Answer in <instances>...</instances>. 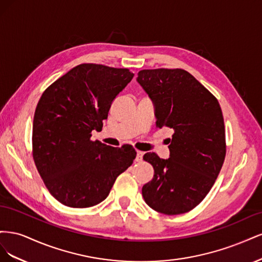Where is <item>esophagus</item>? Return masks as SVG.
Listing matches in <instances>:
<instances>
[{"mask_svg":"<svg viewBox=\"0 0 262 262\" xmlns=\"http://www.w3.org/2000/svg\"><path fill=\"white\" fill-rule=\"evenodd\" d=\"M143 155H144V153L143 152H141V150H138L137 152V162H141L142 160H143Z\"/></svg>","mask_w":262,"mask_h":262,"instance_id":"obj_1","label":"esophagus"}]
</instances>
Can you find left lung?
<instances>
[{
	"mask_svg": "<svg viewBox=\"0 0 262 262\" xmlns=\"http://www.w3.org/2000/svg\"><path fill=\"white\" fill-rule=\"evenodd\" d=\"M137 81L154 102L157 128L173 130L168 160L156 153L143 156L154 177L142 195L149 208L167 215L191 211L209 193L225 160L221 106L182 69L142 70Z\"/></svg>",
	"mask_w": 262,
	"mask_h": 262,
	"instance_id": "8db88e82",
	"label": "left lung"
}]
</instances>
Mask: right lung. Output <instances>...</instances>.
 Here are the masks:
<instances>
[{
  "label": "right lung",
  "instance_id": "1",
  "mask_svg": "<svg viewBox=\"0 0 262 262\" xmlns=\"http://www.w3.org/2000/svg\"><path fill=\"white\" fill-rule=\"evenodd\" d=\"M133 76L128 69L83 63L53 82L39 99L33 157L47 189L67 207L83 209L104 201L136 158L131 145L113 147L91 140Z\"/></svg>",
  "mask_w": 262,
  "mask_h": 262
}]
</instances>
